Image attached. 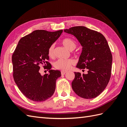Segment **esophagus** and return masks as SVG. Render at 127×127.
<instances>
[{"instance_id":"1","label":"esophagus","mask_w":127,"mask_h":127,"mask_svg":"<svg viewBox=\"0 0 127 127\" xmlns=\"http://www.w3.org/2000/svg\"><path fill=\"white\" fill-rule=\"evenodd\" d=\"M66 72H67V71H61L62 75H64V74H65Z\"/></svg>"}]
</instances>
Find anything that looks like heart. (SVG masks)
<instances>
[{
  "instance_id": "b5f03b06",
  "label": "heart",
  "mask_w": 127,
  "mask_h": 127,
  "mask_svg": "<svg viewBox=\"0 0 127 127\" xmlns=\"http://www.w3.org/2000/svg\"><path fill=\"white\" fill-rule=\"evenodd\" d=\"M62 43L64 46L67 49L70 51L74 50L76 48L77 44L75 41L72 38L70 37H66L64 38L62 41ZM48 55L51 58H53L55 56L54 54V45H52L49 48ZM74 63V61L72 59L63 60L60 59L55 62L54 64V66L55 69L58 70H61L63 71H66L69 70L71 66Z\"/></svg>"
}]
</instances>
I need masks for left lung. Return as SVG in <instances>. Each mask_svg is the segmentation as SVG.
<instances>
[{"instance_id": "left-lung-1", "label": "left lung", "mask_w": 127, "mask_h": 127, "mask_svg": "<svg viewBox=\"0 0 127 127\" xmlns=\"http://www.w3.org/2000/svg\"><path fill=\"white\" fill-rule=\"evenodd\" d=\"M64 31L74 35L83 47L76 67L87 70V74L74 72L72 88L83 98H95L105 89L111 76L112 55L106 39L100 32L84 26Z\"/></svg>"}]
</instances>
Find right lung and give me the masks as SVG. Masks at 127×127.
Here are the masks:
<instances>
[{"instance_id": "right-lung-1", "label": "right lung", "mask_w": 127, "mask_h": 127, "mask_svg": "<svg viewBox=\"0 0 127 127\" xmlns=\"http://www.w3.org/2000/svg\"><path fill=\"white\" fill-rule=\"evenodd\" d=\"M62 32L63 30L53 32L36 30L18 42L12 57L13 76L19 89L29 99L44 101L54 93L56 80L61 73L51 70L48 50ZM41 64L50 73L42 76L39 73Z\"/></svg>"}]
</instances>
